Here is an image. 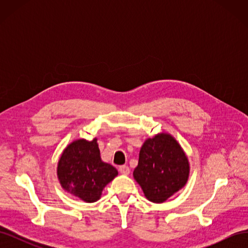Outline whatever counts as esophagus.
Returning a JSON list of instances; mask_svg holds the SVG:
<instances>
[{
    "instance_id": "obj_1",
    "label": "esophagus",
    "mask_w": 248,
    "mask_h": 248,
    "mask_svg": "<svg viewBox=\"0 0 248 248\" xmlns=\"http://www.w3.org/2000/svg\"><path fill=\"white\" fill-rule=\"evenodd\" d=\"M119 170L122 175H129V172H130V170L127 166H121L119 168Z\"/></svg>"
}]
</instances>
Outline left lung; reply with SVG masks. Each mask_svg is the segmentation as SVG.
<instances>
[{"mask_svg":"<svg viewBox=\"0 0 248 248\" xmlns=\"http://www.w3.org/2000/svg\"><path fill=\"white\" fill-rule=\"evenodd\" d=\"M189 169L188 158L179 142L170 134L162 132L145 140L133 177L145 197L158 204L183 188Z\"/></svg>","mask_w":248,"mask_h":248,"instance_id":"obj_1","label":"left lung"}]
</instances>
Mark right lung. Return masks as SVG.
I'll use <instances>...</instances> for the list:
<instances>
[{
	"instance_id": "obj_1",
	"label": "right lung",
	"mask_w": 248,
	"mask_h": 248,
	"mask_svg": "<svg viewBox=\"0 0 248 248\" xmlns=\"http://www.w3.org/2000/svg\"><path fill=\"white\" fill-rule=\"evenodd\" d=\"M57 175L63 189L87 202L98 201L104 187L118 175L103 162L97 139L73 140L65 148L58 162Z\"/></svg>"
}]
</instances>
